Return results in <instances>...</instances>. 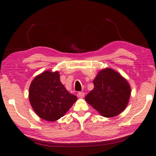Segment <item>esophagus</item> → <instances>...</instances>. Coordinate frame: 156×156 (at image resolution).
Listing matches in <instances>:
<instances>
[{
	"label": "esophagus",
	"mask_w": 156,
	"mask_h": 156,
	"mask_svg": "<svg viewBox=\"0 0 156 156\" xmlns=\"http://www.w3.org/2000/svg\"><path fill=\"white\" fill-rule=\"evenodd\" d=\"M77 96H78V98H83L84 96V92H78Z\"/></svg>",
	"instance_id": "34e87169"
}]
</instances>
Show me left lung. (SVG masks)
Returning <instances> with one entry per match:
<instances>
[{
  "instance_id": "1",
  "label": "left lung",
  "mask_w": 156,
  "mask_h": 156,
  "mask_svg": "<svg viewBox=\"0 0 156 156\" xmlns=\"http://www.w3.org/2000/svg\"><path fill=\"white\" fill-rule=\"evenodd\" d=\"M93 82L94 88L85 96V100L100 115L112 118L125 109L131 88L119 73L106 68L100 71Z\"/></svg>"
}]
</instances>
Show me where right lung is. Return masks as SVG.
Segmentation results:
<instances>
[{
	"label": "right lung",
	"mask_w": 156,
	"mask_h": 156,
	"mask_svg": "<svg viewBox=\"0 0 156 156\" xmlns=\"http://www.w3.org/2000/svg\"><path fill=\"white\" fill-rule=\"evenodd\" d=\"M29 99L39 117L52 122L62 117L77 100V97L65 89L60 82L58 72L47 70L31 82Z\"/></svg>",
	"instance_id": "1"
}]
</instances>
